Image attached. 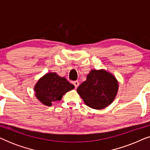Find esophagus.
<instances>
[{
  "label": "esophagus",
  "instance_id": "1",
  "mask_svg": "<svg viewBox=\"0 0 150 150\" xmlns=\"http://www.w3.org/2000/svg\"><path fill=\"white\" fill-rule=\"evenodd\" d=\"M73 84H74V85L76 89V88L79 86V82L77 81H74Z\"/></svg>",
  "mask_w": 150,
  "mask_h": 150
}]
</instances>
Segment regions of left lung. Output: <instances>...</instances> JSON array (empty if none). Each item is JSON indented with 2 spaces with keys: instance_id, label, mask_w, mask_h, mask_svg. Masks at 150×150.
Masks as SVG:
<instances>
[{
  "instance_id": "left-lung-1",
  "label": "left lung",
  "mask_w": 150,
  "mask_h": 150,
  "mask_svg": "<svg viewBox=\"0 0 150 150\" xmlns=\"http://www.w3.org/2000/svg\"><path fill=\"white\" fill-rule=\"evenodd\" d=\"M118 90V83L105 70H91L87 80L79 86L77 92L85 104L94 109H101L112 103Z\"/></svg>"
}]
</instances>
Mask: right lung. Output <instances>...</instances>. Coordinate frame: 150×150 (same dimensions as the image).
Here are the masks:
<instances>
[{
	"mask_svg": "<svg viewBox=\"0 0 150 150\" xmlns=\"http://www.w3.org/2000/svg\"><path fill=\"white\" fill-rule=\"evenodd\" d=\"M74 88L64 77H60L54 72L46 74L39 80L35 87V96L40 101L46 106L52 102L61 100L63 96Z\"/></svg>",
	"mask_w": 150,
	"mask_h": 150,
	"instance_id": "1",
	"label": "right lung"
}]
</instances>
